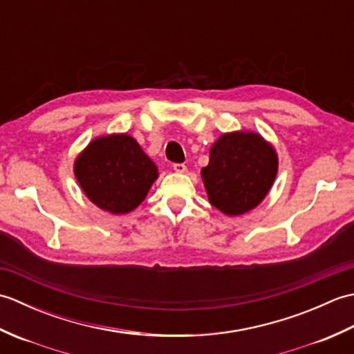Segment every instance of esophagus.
<instances>
[{
  "mask_svg": "<svg viewBox=\"0 0 354 354\" xmlns=\"http://www.w3.org/2000/svg\"><path fill=\"white\" fill-rule=\"evenodd\" d=\"M173 170H175L176 173H185L187 167H185V164H183V162H176V164H173Z\"/></svg>",
  "mask_w": 354,
  "mask_h": 354,
  "instance_id": "esophagus-1",
  "label": "esophagus"
}]
</instances>
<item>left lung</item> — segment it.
<instances>
[{"mask_svg":"<svg viewBox=\"0 0 354 354\" xmlns=\"http://www.w3.org/2000/svg\"><path fill=\"white\" fill-rule=\"evenodd\" d=\"M278 169L275 150L252 132L223 133L209 150L202 181L209 204L228 216L250 212L265 199Z\"/></svg>","mask_w":354,"mask_h":354,"instance_id":"8db88e82","label":"left lung"}]
</instances>
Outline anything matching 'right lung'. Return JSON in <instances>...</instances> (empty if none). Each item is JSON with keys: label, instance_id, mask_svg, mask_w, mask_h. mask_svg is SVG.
<instances>
[{"label": "right lung", "instance_id": "obj_1", "mask_svg": "<svg viewBox=\"0 0 354 354\" xmlns=\"http://www.w3.org/2000/svg\"><path fill=\"white\" fill-rule=\"evenodd\" d=\"M74 173L89 201L112 214L137 208L158 178L155 164L126 133L89 142L76 160Z\"/></svg>", "mask_w": 354, "mask_h": 354}]
</instances>
